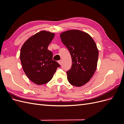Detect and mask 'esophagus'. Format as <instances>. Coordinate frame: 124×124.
I'll return each mask as SVG.
<instances>
[{"mask_svg":"<svg viewBox=\"0 0 124 124\" xmlns=\"http://www.w3.org/2000/svg\"><path fill=\"white\" fill-rule=\"evenodd\" d=\"M62 60H60V61H58V62L59 63V64H60V65H61L62 64Z\"/></svg>","mask_w":124,"mask_h":124,"instance_id":"obj_1","label":"esophagus"}]
</instances>
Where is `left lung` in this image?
I'll return each instance as SVG.
<instances>
[{
  "label": "left lung",
  "instance_id": "obj_1",
  "mask_svg": "<svg viewBox=\"0 0 124 124\" xmlns=\"http://www.w3.org/2000/svg\"><path fill=\"white\" fill-rule=\"evenodd\" d=\"M60 37L72 58V66L67 72V79L72 85L80 87L87 83L95 72L98 48L92 37L79 30L64 31Z\"/></svg>",
  "mask_w": 124,
  "mask_h": 124
}]
</instances>
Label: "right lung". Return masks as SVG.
<instances>
[{"label": "right lung", "instance_id": "1", "mask_svg": "<svg viewBox=\"0 0 124 124\" xmlns=\"http://www.w3.org/2000/svg\"><path fill=\"white\" fill-rule=\"evenodd\" d=\"M55 34L41 31L25 41L20 52L23 70L29 79L37 85L47 83L60 65L53 60V53L47 47Z\"/></svg>", "mask_w": 124, "mask_h": 124}]
</instances>
